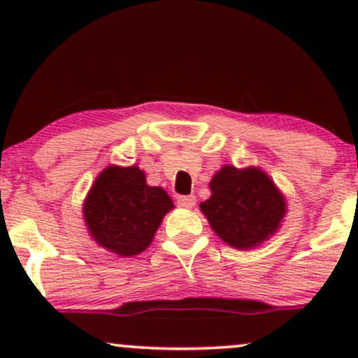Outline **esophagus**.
<instances>
[{"label": "esophagus", "instance_id": "obj_1", "mask_svg": "<svg viewBox=\"0 0 358 358\" xmlns=\"http://www.w3.org/2000/svg\"><path fill=\"white\" fill-rule=\"evenodd\" d=\"M176 202H178L180 207H183V208H192L193 205H195L196 199H195V195H180L178 199H176Z\"/></svg>", "mask_w": 358, "mask_h": 358}]
</instances>
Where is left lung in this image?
<instances>
[{"instance_id": "left-lung-1", "label": "left lung", "mask_w": 358, "mask_h": 358, "mask_svg": "<svg viewBox=\"0 0 358 358\" xmlns=\"http://www.w3.org/2000/svg\"><path fill=\"white\" fill-rule=\"evenodd\" d=\"M210 199L200 203L213 232L236 249L268 241L286 215L285 195L261 168L225 165L213 175Z\"/></svg>"}]
</instances>
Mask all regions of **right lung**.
Instances as JSON below:
<instances>
[{
    "instance_id": "add662e5",
    "label": "right lung",
    "mask_w": 358,
    "mask_h": 358,
    "mask_svg": "<svg viewBox=\"0 0 358 358\" xmlns=\"http://www.w3.org/2000/svg\"><path fill=\"white\" fill-rule=\"evenodd\" d=\"M173 208L170 195L146 183L138 166H108L84 202V220L97 244L122 257L136 256L153 241Z\"/></svg>"
}]
</instances>
